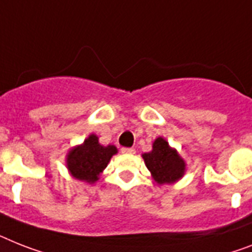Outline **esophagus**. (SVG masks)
I'll return each instance as SVG.
<instances>
[{
    "label": "esophagus",
    "instance_id": "34e87169",
    "mask_svg": "<svg viewBox=\"0 0 252 252\" xmlns=\"http://www.w3.org/2000/svg\"><path fill=\"white\" fill-rule=\"evenodd\" d=\"M121 152L124 155H134L135 149L134 148H122Z\"/></svg>",
    "mask_w": 252,
    "mask_h": 252
}]
</instances>
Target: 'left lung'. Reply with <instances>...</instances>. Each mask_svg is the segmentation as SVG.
<instances>
[{"label":"left lung","mask_w":252,"mask_h":252,"mask_svg":"<svg viewBox=\"0 0 252 252\" xmlns=\"http://www.w3.org/2000/svg\"><path fill=\"white\" fill-rule=\"evenodd\" d=\"M144 163L157 184H174L184 176L187 163L175 148L162 136L155 139L152 151L141 155Z\"/></svg>","instance_id":"1"}]
</instances>
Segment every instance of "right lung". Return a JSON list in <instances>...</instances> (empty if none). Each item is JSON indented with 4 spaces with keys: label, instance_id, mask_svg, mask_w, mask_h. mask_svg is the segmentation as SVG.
I'll list each match as a JSON object with an SVG mask.
<instances>
[{
    "label": "right lung",
    "instance_id": "add662e5",
    "mask_svg": "<svg viewBox=\"0 0 252 252\" xmlns=\"http://www.w3.org/2000/svg\"><path fill=\"white\" fill-rule=\"evenodd\" d=\"M117 153L118 149L114 145H101L99 143V136L90 134L84 143L68 151L65 156V166L72 178L94 184L99 180L104 168Z\"/></svg>",
    "mask_w": 252,
    "mask_h": 252
}]
</instances>
